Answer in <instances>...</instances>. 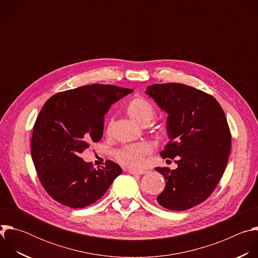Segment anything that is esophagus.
Masks as SVG:
<instances>
[{
  "label": "esophagus",
  "instance_id": "esophagus-1",
  "mask_svg": "<svg viewBox=\"0 0 258 258\" xmlns=\"http://www.w3.org/2000/svg\"><path fill=\"white\" fill-rule=\"evenodd\" d=\"M128 172L131 174H144L147 172V170H135V169H128Z\"/></svg>",
  "mask_w": 258,
  "mask_h": 258
}]
</instances>
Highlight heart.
I'll list each match as a JSON object with an SVG mask.
<instances>
[{"mask_svg":"<svg viewBox=\"0 0 258 258\" xmlns=\"http://www.w3.org/2000/svg\"><path fill=\"white\" fill-rule=\"evenodd\" d=\"M127 113L132 119L142 125L148 124L155 116V109L153 105L145 98L138 97L132 100L127 106ZM112 120L108 125V132L111 128ZM153 148L149 143H138L124 146L123 148L115 153L116 159L123 165L139 168L144 165L146 157L151 154Z\"/></svg>","mask_w":258,"mask_h":258,"instance_id":"obj_1","label":"heart"}]
</instances>
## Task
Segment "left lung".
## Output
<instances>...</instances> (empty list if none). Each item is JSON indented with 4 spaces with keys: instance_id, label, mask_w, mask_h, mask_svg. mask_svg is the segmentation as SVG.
<instances>
[{
    "instance_id": "1",
    "label": "left lung",
    "mask_w": 258,
    "mask_h": 258,
    "mask_svg": "<svg viewBox=\"0 0 258 258\" xmlns=\"http://www.w3.org/2000/svg\"><path fill=\"white\" fill-rule=\"evenodd\" d=\"M167 113L169 142L160 155L173 159L176 169L156 167L165 179L157 202L169 210H187L206 200L216 188L231 152V132L223 108L210 95L182 84L147 87Z\"/></svg>"
}]
</instances>
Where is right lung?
<instances>
[{
	"instance_id": "add662e5",
	"label": "right lung",
	"mask_w": 258,
	"mask_h": 258,
	"mask_svg": "<svg viewBox=\"0 0 258 258\" xmlns=\"http://www.w3.org/2000/svg\"><path fill=\"white\" fill-rule=\"evenodd\" d=\"M133 90L89 85L52 96L35 120L31 157L41 183L57 202L84 208L95 203L122 172L107 160L93 168L80 154L103 136L104 115L110 106Z\"/></svg>"
}]
</instances>
